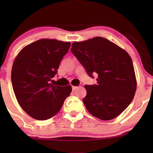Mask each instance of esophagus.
<instances>
[{
	"label": "esophagus",
	"instance_id": "1",
	"mask_svg": "<svg viewBox=\"0 0 153 153\" xmlns=\"http://www.w3.org/2000/svg\"><path fill=\"white\" fill-rule=\"evenodd\" d=\"M78 86H72V91H75V90H76L77 88H78Z\"/></svg>",
	"mask_w": 153,
	"mask_h": 153
}]
</instances>
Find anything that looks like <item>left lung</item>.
Here are the masks:
<instances>
[{
    "label": "left lung",
    "mask_w": 153,
    "mask_h": 153,
    "mask_svg": "<svg viewBox=\"0 0 153 153\" xmlns=\"http://www.w3.org/2000/svg\"><path fill=\"white\" fill-rule=\"evenodd\" d=\"M71 51L87 74H97V84L85 85L83 102L90 114L102 120L118 116L137 90L134 69L127 51L107 39L96 37L72 44Z\"/></svg>",
    "instance_id": "8db88e82"
}]
</instances>
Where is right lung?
<instances>
[{
  "label": "right lung",
  "instance_id": "add662e5",
  "mask_svg": "<svg viewBox=\"0 0 153 153\" xmlns=\"http://www.w3.org/2000/svg\"><path fill=\"white\" fill-rule=\"evenodd\" d=\"M71 43L41 39L27 45L16 56L12 68V84L16 100L32 118L47 120L58 114L72 92L71 85L50 83Z\"/></svg>",
  "mask_w": 153,
  "mask_h": 153
}]
</instances>
